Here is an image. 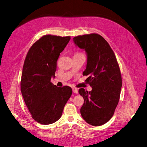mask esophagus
I'll return each mask as SVG.
<instances>
[{"instance_id": "obj_1", "label": "esophagus", "mask_w": 147, "mask_h": 147, "mask_svg": "<svg viewBox=\"0 0 147 147\" xmlns=\"http://www.w3.org/2000/svg\"><path fill=\"white\" fill-rule=\"evenodd\" d=\"M72 91H73V92L75 93V94H78V90H77V88H73V89H72Z\"/></svg>"}]
</instances>
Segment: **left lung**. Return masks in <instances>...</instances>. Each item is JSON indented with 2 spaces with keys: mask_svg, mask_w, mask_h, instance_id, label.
<instances>
[{
  "mask_svg": "<svg viewBox=\"0 0 147 147\" xmlns=\"http://www.w3.org/2000/svg\"><path fill=\"white\" fill-rule=\"evenodd\" d=\"M75 45L86 52V68L83 75L92 87L88 91L80 88L84 104L82 117L92 126L103 125L113 117L119 100L122 78L112 49L104 37L97 34L78 35L73 38Z\"/></svg>",
  "mask_w": 147,
  "mask_h": 147,
  "instance_id": "8db88e82",
  "label": "left lung"
}]
</instances>
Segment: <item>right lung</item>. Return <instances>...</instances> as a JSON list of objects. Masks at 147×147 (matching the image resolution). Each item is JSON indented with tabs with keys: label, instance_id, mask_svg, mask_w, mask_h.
Masks as SVG:
<instances>
[{
	"label": "right lung",
	"instance_id": "1",
	"mask_svg": "<svg viewBox=\"0 0 147 147\" xmlns=\"http://www.w3.org/2000/svg\"><path fill=\"white\" fill-rule=\"evenodd\" d=\"M70 36L45 35L29 50L23 67L21 91L32 118L50 124L58 120L72 93L67 86L57 87L51 82L55 77L57 61Z\"/></svg>",
	"mask_w": 147,
	"mask_h": 147
}]
</instances>
